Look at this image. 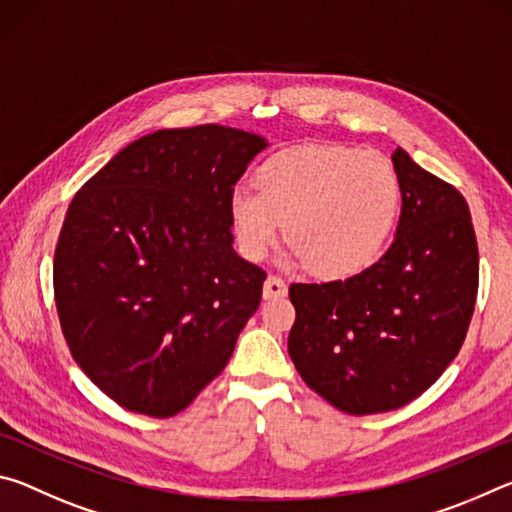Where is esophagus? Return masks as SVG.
<instances>
[{
  "mask_svg": "<svg viewBox=\"0 0 512 512\" xmlns=\"http://www.w3.org/2000/svg\"><path fill=\"white\" fill-rule=\"evenodd\" d=\"M287 296V284H284L280 277L268 275L264 282V300H273V298H284Z\"/></svg>",
  "mask_w": 512,
  "mask_h": 512,
  "instance_id": "1",
  "label": "esophagus"
}]
</instances>
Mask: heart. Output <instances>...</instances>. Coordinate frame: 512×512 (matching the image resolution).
<instances>
[{"instance_id": "heart-1", "label": "heart", "mask_w": 512, "mask_h": 512, "mask_svg": "<svg viewBox=\"0 0 512 512\" xmlns=\"http://www.w3.org/2000/svg\"><path fill=\"white\" fill-rule=\"evenodd\" d=\"M255 187H237L228 196L239 253L259 262L284 228L287 257L325 280L357 275L375 262L402 205L393 162L341 144L275 153L257 167Z\"/></svg>"}]
</instances>
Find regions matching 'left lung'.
<instances>
[{"label":"left lung","mask_w":512,"mask_h":512,"mask_svg":"<svg viewBox=\"0 0 512 512\" xmlns=\"http://www.w3.org/2000/svg\"><path fill=\"white\" fill-rule=\"evenodd\" d=\"M395 241L348 280L291 284L289 357L320 397L350 415L400 409L456 359L474 314L479 248L465 198L397 149Z\"/></svg>","instance_id":"8db88e82"}]
</instances>
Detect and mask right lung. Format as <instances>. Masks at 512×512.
Returning a JSON list of instances; mask_svg holds the SVG:
<instances>
[{"mask_svg": "<svg viewBox=\"0 0 512 512\" xmlns=\"http://www.w3.org/2000/svg\"><path fill=\"white\" fill-rule=\"evenodd\" d=\"M268 146L205 124L144 135L69 203L54 296L74 361L119 406L171 418L221 375L266 273L232 244L228 196Z\"/></svg>", "mask_w": 512, "mask_h": 512, "instance_id": "1", "label": "right lung"}]
</instances>
